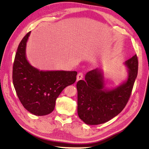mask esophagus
<instances>
[{"mask_svg": "<svg viewBox=\"0 0 149 149\" xmlns=\"http://www.w3.org/2000/svg\"><path fill=\"white\" fill-rule=\"evenodd\" d=\"M84 77V73L83 72H79L77 75V81H79L83 78Z\"/></svg>", "mask_w": 149, "mask_h": 149, "instance_id": "esophagus-1", "label": "esophagus"}]
</instances>
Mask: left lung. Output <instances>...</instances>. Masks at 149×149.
Masks as SVG:
<instances>
[{
	"label": "left lung",
	"mask_w": 149,
	"mask_h": 149,
	"mask_svg": "<svg viewBox=\"0 0 149 149\" xmlns=\"http://www.w3.org/2000/svg\"><path fill=\"white\" fill-rule=\"evenodd\" d=\"M125 63L129 68L128 79L117 88L104 89L103 76L98 68L88 72L86 81H78V114L85 123L102 124L117 116L124 109L137 76V55L127 60Z\"/></svg>",
	"instance_id": "1"
}]
</instances>
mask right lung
Segmentation results:
<instances>
[{"instance_id": "obj_1", "label": "right lung", "mask_w": 149, "mask_h": 149, "mask_svg": "<svg viewBox=\"0 0 149 149\" xmlns=\"http://www.w3.org/2000/svg\"><path fill=\"white\" fill-rule=\"evenodd\" d=\"M30 33H27L18 45L13 65V83L24 107L34 115L45 116L53 111L62 90L75 82L77 72L42 71L31 66L25 56Z\"/></svg>"}]
</instances>
